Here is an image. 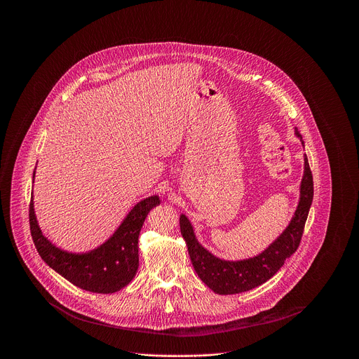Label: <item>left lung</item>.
<instances>
[{"label": "left lung", "mask_w": 359, "mask_h": 359, "mask_svg": "<svg viewBox=\"0 0 359 359\" xmlns=\"http://www.w3.org/2000/svg\"><path fill=\"white\" fill-rule=\"evenodd\" d=\"M297 136L301 137L298 129ZM304 143V142H302ZM314 197L313 173L306 155L304 156V177L301 182V196L295 215L284 233L257 257L243 262H224L206 248H203L194 237L193 227L186 216H180V231L186 240L191 264L200 280L217 294H238L262 285L270 280L297 251L304 226L309 217Z\"/></svg>", "instance_id": "obj_1"}]
</instances>
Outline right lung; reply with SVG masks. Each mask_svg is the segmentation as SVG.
<instances>
[{
  "instance_id": "obj_1",
  "label": "right lung",
  "mask_w": 359,
  "mask_h": 359,
  "mask_svg": "<svg viewBox=\"0 0 359 359\" xmlns=\"http://www.w3.org/2000/svg\"><path fill=\"white\" fill-rule=\"evenodd\" d=\"M35 176V172H34ZM161 203L158 196H150L130 210L115 234L100 247L72 254L50 244L41 233L32 197L29 201V229L41 259L74 285L90 291L109 294L128 285L139 267V234L147 213Z\"/></svg>"
}]
</instances>
